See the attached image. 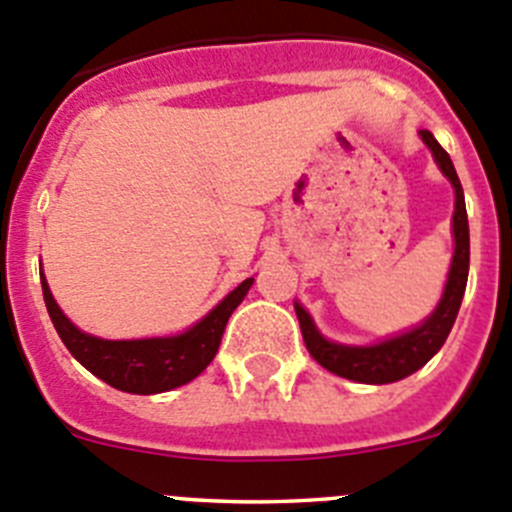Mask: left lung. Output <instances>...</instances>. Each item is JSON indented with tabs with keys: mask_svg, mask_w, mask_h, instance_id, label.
I'll use <instances>...</instances> for the list:
<instances>
[{
	"mask_svg": "<svg viewBox=\"0 0 512 512\" xmlns=\"http://www.w3.org/2000/svg\"><path fill=\"white\" fill-rule=\"evenodd\" d=\"M421 140L434 153L436 165L449 178L451 186H454V196H457L454 199V219H451L454 257H451L449 278H446L444 296H441L436 311L421 326L405 331V334L390 336L385 342L370 344V347H347V344H336L324 339L311 316H308L306 308L296 303L298 324H301L303 342H306L311 357L321 367H326V370L339 377H347V380L367 382V385H385V382H398L403 377L413 375L416 370H421L428 359L444 347L446 336H449L451 326L457 321L459 306H462L469 275V224L464 191L449 153L436 142V137L428 130H421Z\"/></svg>",
	"mask_w": 512,
	"mask_h": 512,
	"instance_id": "left-lung-1",
	"label": "left lung"
}]
</instances>
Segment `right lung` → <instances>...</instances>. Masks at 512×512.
<instances>
[{"instance_id":"right-lung-1","label":"right lung","mask_w":512,"mask_h":512,"mask_svg":"<svg viewBox=\"0 0 512 512\" xmlns=\"http://www.w3.org/2000/svg\"><path fill=\"white\" fill-rule=\"evenodd\" d=\"M40 283H43V298L55 331L63 339L68 352L86 370L94 372L99 380H104L112 388L124 390V393L153 395L181 388L209 367L216 349L222 344L229 316L247 296L255 278L242 280L222 303H216L199 324H193L183 334L153 336V339H122V342L84 334L68 321L61 306L55 303L45 275H40Z\"/></svg>"}]
</instances>
